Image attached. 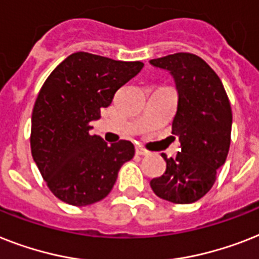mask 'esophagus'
Wrapping results in <instances>:
<instances>
[{
	"instance_id": "obj_1",
	"label": "esophagus",
	"mask_w": 259,
	"mask_h": 259,
	"mask_svg": "<svg viewBox=\"0 0 259 259\" xmlns=\"http://www.w3.org/2000/svg\"><path fill=\"white\" fill-rule=\"evenodd\" d=\"M136 154L137 155H148L149 151H146L145 149H142V148H137L136 149Z\"/></svg>"
}]
</instances>
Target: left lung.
Wrapping results in <instances>:
<instances>
[{"instance_id": "8db88e82", "label": "left lung", "mask_w": 259, "mask_h": 259, "mask_svg": "<svg viewBox=\"0 0 259 259\" xmlns=\"http://www.w3.org/2000/svg\"><path fill=\"white\" fill-rule=\"evenodd\" d=\"M155 68L173 75L178 92L177 113L171 133L181 151L167 158L165 173L150 181L159 198L173 203H193L213 188L217 170L230 148L233 114L228 94L215 71L201 57L169 54L150 60Z\"/></svg>"}]
</instances>
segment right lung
I'll use <instances>...</instances> for the list:
<instances>
[{
  "label": "right lung",
  "mask_w": 259,
  "mask_h": 259,
  "mask_svg": "<svg viewBox=\"0 0 259 259\" xmlns=\"http://www.w3.org/2000/svg\"><path fill=\"white\" fill-rule=\"evenodd\" d=\"M144 68L77 52L65 58L39 90L31 114V155L48 188L73 206L104 199L121 166L134 155L130 141L108 145L90 136L92 121L101 117L115 92Z\"/></svg>",
  "instance_id": "right-lung-1"
}]
</instances>
